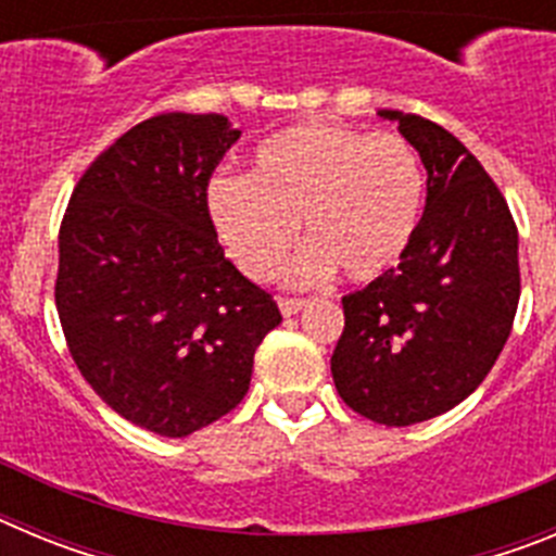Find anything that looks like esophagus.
Here are the masks:
<instances>
[{
    "label": "esophagus",
    "instance_id": "esophagus-1",
    "mask_svg": "<svg viewBox=\"0 0 556 556\" xmlns=\"http://www.w3.org/2000/svg\"><path fill=\"white\" fill-rule=\"evenodd\" d=\"M278 306H281L283 317H292V314H298L301 308H306L308 301H303V298H278Z\"/></svg>",
    "mask_w": 556,
    "mask_h": 556
}]
</instances>
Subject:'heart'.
Segmentation results:
<instances>
[{"instance_id": "heart-1", "label": "heart", "mask_w": 556, "mask_h": 556, "mask_svg": "<svg viewBox=\"0 0 556 556\" xmlns=\"http://www.w3.org/2000/svg\"><path fill=\"white\" fill-rule=\"evenodd\" d=\"M424 205L426 172L404 136L331 122L275 132L248 178L219 175L208 186L219 239L255 281L281 269L301 223L308 248L294 283L326 281L333 269L353 283L376 281L406 255Z\"/></svg>"}]
</instances>
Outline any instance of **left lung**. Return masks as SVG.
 <instances>
[{
	"label": "left lung",
	"mask_w": 556,
	"mask_h": 556,
	"mask_svg": "<svg viewBox=\"0 0 556 556\" xmlns=\"http://www.w3.org/2000/svg\"><path fill=\"white\" fill-rule=\"evenodd\" d=\"M378 113L420 152L426 211L401 264L342 298L331 372L353 412L412 426L462 404L504 351L520 298L518 228L456 136L417 113Z\"/></svg>",
	"instance_id": "obj_1"
}]
</instances>
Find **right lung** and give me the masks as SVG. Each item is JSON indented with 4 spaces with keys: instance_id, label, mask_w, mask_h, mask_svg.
<instances>
[{
    "instance_id": "add662e5",
    "label": "right lung",
    "mask_w": 556,
    "mask_h": 556,
    "mask_svg": "<svg viewBox=\"0 0 556 556\" xmlns=\"http://www.w3.org/2000/svg\"><path fill=\"white\" fill-rule=\"evenodd\" d=\"M239 139L223 113H161L77 180L55 306L77 370L130 424L186 437L239 406L273 294L225 258L208 180Z\"/></svg>"
}]
</instances>
